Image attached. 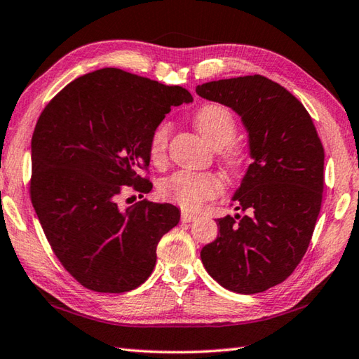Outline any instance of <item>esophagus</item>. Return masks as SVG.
Instances as JSON below:
<instances>
[{
  "instance_id": "obj_1",
  "label": "esophagus",
  "mask_w": 359,
  "mask_h": 359,
  "mask_svg": "<svg viewBox=\"0 0 359 359\" xmlns=\"http://www.w3.org/2000/svg\"><path fill=\"white\" fill-rule=\"evenodd\" d=\"M182 222H194L198 221V215H189V213H182L180 216Z\"/></svg>"
}]
</instances>
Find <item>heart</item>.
<instances>
[{
	"label": "heart",
	"mask_w": 359,
	"mask_h": 359,
	"mask_svg": "<svg viewBox=\"0 0 359 359\" xmlns=\"http://www.w3.org/2000/svg\"><path fill=\"white\" fill-rule=\"evenodd\" d=\"M194 126L201 137L219 149L221 158L227 170L236 171L243 163V154L231 140L235 138L236 123L231 111L221 104H205L194 114ZM171 137V124L158 123L149 137V157L152 163L163 165L166 160L168 143ZM222 191L221 180L213 174H198L179 171L160 184V193L165 199L177 203L184 210H196L207 199H213Z\"/></svg>",
	"instance_id": "b5f03b06"
}]
</instances>
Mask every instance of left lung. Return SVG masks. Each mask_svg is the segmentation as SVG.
<instances>
[{
  "mask_svg": "<svg viewBox=\"0 0 359 359\" xmlns=\"http://www.w3.org/2000/svg\"><path fill=\"white\" fill-rule=\"evenodd\" d=\"M203 100L230 107L248 130L252 163L231 196L244 216L216 219V240L201 259L217 283L257 294L282 283L311 241L324 189V147L296 96L264 76L196 87Z\"/></svg>",
  "mask_w": 359,
  "mask_h": 359,
  "instance_id": "left-lung-1",
  "label": "left lung"
}]
</instances>
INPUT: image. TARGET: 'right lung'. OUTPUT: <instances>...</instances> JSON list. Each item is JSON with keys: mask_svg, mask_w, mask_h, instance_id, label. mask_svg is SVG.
<instances>
[{"mask_svg": "<svg viewBox=\"0 0 359 359\" xmlns=\"http://www.w3.org/2000/svg\"><path fill=\"white\" fill-rule=\"evenodd\" d=\"M193 102L165 86L116 68L77 77L54 96L35 126L31 199L55 257L82 286L126 292L144 283L161 236L179 224L172 203L121 208V185L149 193V137L171 107Z\"/></svg>", "mask_w": 359, "mask_h": 359, "instance_id": "add662e5", "label": "right lung"}]
</instances>
